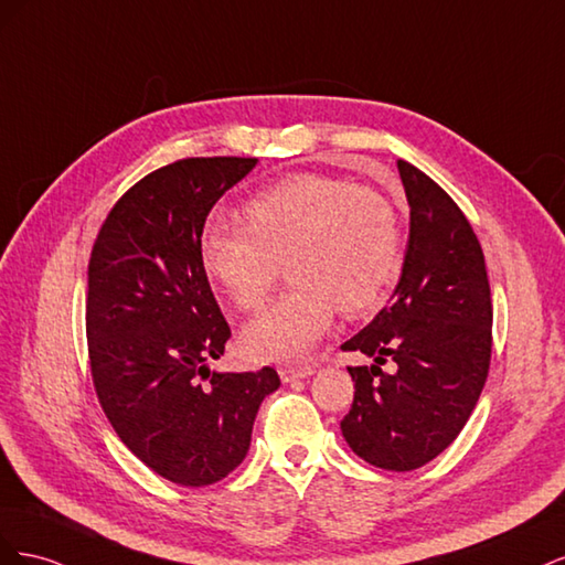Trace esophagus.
I'll return each mask as SVG.
<instances>
[{"label":"esophagus","mask_w":565,"mask_h":565,"mask_svg":"<svg viewBox=\"0 0 565 565\" xmlns=\"http://www.w3.org/2000/svg\"><path fill=\"white\" fill-rule=\"evenodd\" d=\"M316 370L311 367V365H285V367H280L278 370V374H280V380L285 382V384H289V382H297V380H306V377H311Z\"/></svg>","instance_id":"1"}]
</instances>
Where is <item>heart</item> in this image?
I'll return each mask as SVG.
<instances>
[{"label":"heart","mask_w":565,"mask_h":565,"mask_svg":"<svg viewBox=\"0 0 565 565\" xmlns=\"http://www.w3.org/2000/svg\"><path fill=\"white\" fill-rule=\"evenodd\" d=\"M245 228L212 226L200 243L204 276L245 311L259 309L285 262L295 285L247 322L256 361H301L332 328L337 309L377 306L401 270L393 204L372 188L324 174H295L256 193Z\"/></svg>","instance_id":"b5f03b06"}]
</instances>
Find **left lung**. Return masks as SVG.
Here are the masks:
<instances>
[{
    "label": "left lung",
    "instance_id": "obj_1",
    "mask_svg": "<svg viewBox=\"0 0 565 565\" xmlns=\"http://www.w3.org/2000/svg\"><path fill=\"white\" fill-rule=\"evenodd\" d=\"M409 204L401 280L374 320L341 344L372 365L349 367L353 405L341 419L367 465L413 471L446 450L481 396L492 349V301L483 249L443 188L398 160ZM397 372H381L385 358Z\"/></svg>",
    "mask_w": 565,
    "mask_h": 565
}]
</instances>
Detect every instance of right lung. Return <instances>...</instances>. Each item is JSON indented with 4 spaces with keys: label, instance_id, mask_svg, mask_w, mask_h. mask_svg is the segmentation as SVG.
<instances>
[{
    "label": "right lung",
    "instance_id": "obj_1",
    "mask_svg": "<svg viewBox=\"0 0 565 565\" xmlns=\"http://www.w3.org/2000/svg\"><path fill=\"white\" fill-rule=\"evenodd\" d=\"M256 158H188L117 200L89 262L87 341L100 407L162 478L212 486L245 459L273 367L216 372L231 328L200 262L207 214Z\"/></svg>",
    "mask_w": 565,
    "mask_h": 565
}]
</instances>
